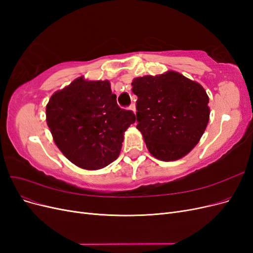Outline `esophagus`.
<instances>
[{
    "instance_id": "34e87169",
    "label": "esophagus",
    "mask_w": 253,
    "mask_h": 253,
    "mask_svg": "<svg viewBox=\"0 0 253 253\" xmlns=\"http://www.w3.org/2000/svg\"><path fill=\"white\" fill-rule=\"evenodd\" d=\"M128 110H129V111H132L133 113H135V112H136V106H135V104L133 103V104H131V105H129V108H128Z\"/></svg>"
}]
</instances>
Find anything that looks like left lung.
<instances>
[{"label":"left lung","instance_id":"left-lung-1","mask_svg":"<svg viewBox=\"0 0 253 253\" xmlns=\"http://www.w3.org/2000/svg\"><path fill=\"white\" fill-rule=\"evenodd\" d=\"M137 128L152 156L163 162L185 157L200 142L210 118L209 97L200 83L168 71L134 78Z\"/></svg>","mask_w":253,"mask_h":253}]
</instances>
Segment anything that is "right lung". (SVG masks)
I'll return each instance as SVG.
<instances>
[{
  "label": "right lung",
  "instance_id": "add662e5",
  "mask_svg": "<svg viewBox=\"0 0 253 253\" xmlns=\"http://www.w3.org/2000/svg\"><path fill=\"white\" fill-rule=\"evenodd\" d=\"M120 109L109 80L81 76L53 93L46 104V122L58 149L84 170H99L120 154L125 132L135 121Z\"/></svg>",
  "mask_w": 253,
  "mask_h": 253
}]
</instances>
